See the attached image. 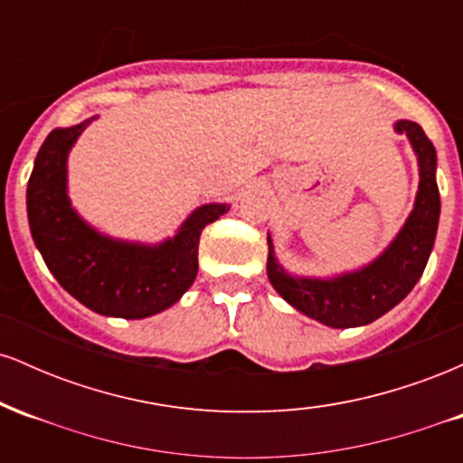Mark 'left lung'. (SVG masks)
I'll list each match as a JSON object with an SVG mask.
<instances>
[{
    "label": "left lung",
    "instance_id": "obj_1",
    "mask_svg": "<svg viewBox=\"0 0 463 463\" xmlns=\"http://www.w3.org/2000/svg\"><path fill=\"white\" fill-rule=\"evenodd\" d=\"M396 130L405 132L418 154L420 187L407 224L374 263L333 280L294 279L276 263L269 241V283L291 307L326 326L348 328L374 322L405 298L427 268L439 220L435 147L416 121L401 119Z\"/></svg>",
    "mask_w": 463,
    "mask_h": 463
}]
</instances>
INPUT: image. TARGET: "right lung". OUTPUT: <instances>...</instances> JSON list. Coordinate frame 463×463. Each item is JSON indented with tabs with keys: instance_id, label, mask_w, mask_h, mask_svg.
Listing matches in <instances>:
<instances>
[{
	"instance_id": "obj_1",
	"label": "right lung",
	"mask_w": 463,
	"mask_h": 463,
	"mask_svg": "<svg viewBox=\"0 0 463 463\" xmlns=\"http://www.w3.org/2000/svg\"><path fill=\"white\" fill-rule=\"evenodd\" d=\"M89 121L52 130L36 154L28 180L32 239L73 298L102 316L139 320L172 307L189 289L198 274L202 228L228 206H200L176 237L156 248L98 235L67 198V152Z\"/></svg>"
}]
</instances>
